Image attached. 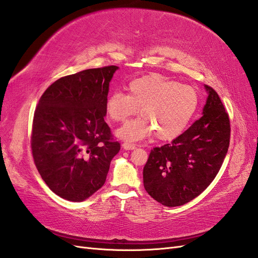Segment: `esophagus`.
Here are the masks:
<instances>
[{"instance_id":"esophagus-1","label":"esophagus","mask_w":258,"mask_h":258,"mask_svg":"<svg viewBox=\"0 0 258 258\" xmlns=\"http://www.w3.org/2000/svg\"><path fill=\"white\" fill-rule=\"evenodd\" d=\"M122 146H123V148H124V149H126V150H133V149H135V148H136V145H135V144L127 143V142L123 143Z\"/></svg>"}]
</instances>
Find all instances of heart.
<instances>
[{
	"label": "heart",
	"mask_w": 258,
	"mask_h": 258,
	"mask_svg": "<svg viewBox=\"0 0 258 258\" xmlns=\"http://www.w3.org/2000/svg\"><path fill=\"white\" fill-rule=\"evenodd\" d=\"M128 95L114 91L105 101V111L111 120L126 123L116 134L125 141L136 142L156 133L160 141H171L181 135L192 120L198 107V95L194 88L158 74L132 81Z\"/></svg>",
	"instance_id": "obj_1"
}]
</instances>
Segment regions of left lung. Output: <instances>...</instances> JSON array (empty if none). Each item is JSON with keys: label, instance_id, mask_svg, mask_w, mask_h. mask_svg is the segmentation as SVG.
I'll list each match as a JSON object with an SVG mask.
<instances>
[{"label": "left lung", "instance_id": "left-lung-1", "mask_svg": "<svg viewBox=\"0 0 258 258\" xmlns=\"http://www.w3.org/2000/svg\"><path fill=\"white\" fill-rule=\"evenodd\" d=\"M205 88L208 98L203 116L170 144L155 147L144 167L145 189L163 206H182L202 194L228 153L229 115L217 92Z\"/></svg>", "mask_w": 258, "mask_h": 258}]
</instances>
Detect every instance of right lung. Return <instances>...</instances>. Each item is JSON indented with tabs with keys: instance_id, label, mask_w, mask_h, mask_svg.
<instances>
[{
	"instance_id": "add662e5",
	"label": "right lung",
	"mask_w": 258,
	"mask_h": 258,
	"mask_svg": "<svg viewBox=\"0 0 258 258\" xmlns=\"http://www.w3.org/2000/svg\"><path fill=\"white\" fill-rule=\"evenodd\" d=\"M117 66L61 77L47 88L35 111L31 151L52 192L83 202L102 187L120 143L104 122L109 83Z\"/></svg>"
}]
</instances>
